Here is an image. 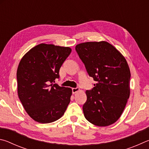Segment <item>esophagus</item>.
<instances>
[{"label":"esophagus","mask_w":149,"mask_h":149,"mask_svg":"<svg viewBox=\"0 0 149 149\" xmlns=\"http://www.w3.org/2000/svg\"><path fill=\"white\" fill-rule=\"evenodd\" d=\"M79 90H80L79 88H72V93H77V92H79Z\"/></svg>","instance_id":"34e87169"}]
</instances>
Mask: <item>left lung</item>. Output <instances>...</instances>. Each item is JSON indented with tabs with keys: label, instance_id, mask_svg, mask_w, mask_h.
Returning <instances> with one entry per match:
<instances>
[{
	"label": "left lung",
	"instance_id": "left-lung-1",
	"mask_svg": "<svg viewBox=\"0 0 149 149\" xmlns=\"http://www.w3.org/2000/svg\"><path fill=\"white\" fill-rule=\"evenodd\" d=\"M75 49L96 82L92 90L86 92V119L97 126L114 124L123 113L130 94L131 74L126 59L105 41L80 43Z\"/></svg>",
	"mask_w": 149,
	"mask_h": 149
}]
</instances>
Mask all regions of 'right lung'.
Segmentation results:
<instances>
[{"label":"right lung","instance_id":"obj_1","mask_svg":"<svg viewBox=\"0 0 149 149\" xmlns=\"http://www.w3.org/2000/svg\"><path fill=\"white\" fill-rule=\"evenodd\" d=\"M70 52L69 47L42 43L31 48L21 59L17 70L18 97L35 121L50 123L66 111L72 90L54 82Z\"/></svg>","mask_w":149,"mask_h":149}]
</instances>
